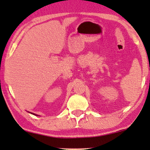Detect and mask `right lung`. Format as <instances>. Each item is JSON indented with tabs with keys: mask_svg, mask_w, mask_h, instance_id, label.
Masks as SVG:
<instances>
[{
	"mask_svg": "<svg viewBox=\"0 0 150 150\" xmlns=\"http://www.w3.org/2000/svg\"><path fill=\"white\" fill-rule=\"evenodd\" d=\"M31 114H33V115H35V114H34V113H31Z\"/></svg>",
	"mask_w": 150,
	"mask_h": 150,
	"instance_id": "add662e5",
	"label": "right lung"
}]
</instances>
